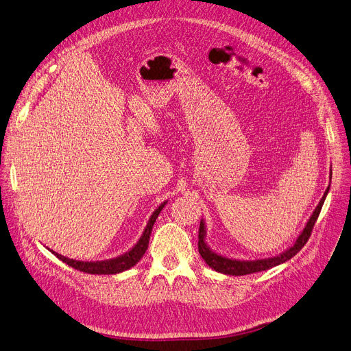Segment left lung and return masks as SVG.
I'll return each instance as SVG.
<instances>
[{
	"mask_svg": "<svg viewBox=\"0 0 351 351\" xmlns=\"http://www.w3.org/2000/svg\"><path fill=\"white\" fill-rule=\"evenodd\" d=\"M330 180H331V171H330ZM330 185L326 189L324 195L322 199H319L318 205L315 206L313 215L310 217V219L307 221L304 230L301 231V234L298 235V238L295 239V242L293 243L291 247L287 248L284 252H281L280 255L276 256H269V258H261V260H235V258H228L223 256L215 251H212L209 248V245L206 243V226H205V221L201 219V225H199V242H197V250H199L201 256L205 260V263L212 268L221 274H225V276H247V274H254V272H260V271H265L269 269L272 267H277L280 264H284L285 261L291 260V258L298 254V251H301V248L306 245V242L308 241L311 231L314 228V223L319 215V210L323 208V204L326 201V196L328 193Z\"/></svg>",
	"mask_w": 351,
	"mask_h": 351,
	"instance_id": "1",
	"label": "left lung"
}]
</instances>
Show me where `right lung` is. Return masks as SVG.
<instances>
[{"instance_id": "add662e5", "label": "right lung", "mask_w": 351, "mask_h": 351, "mask_svg": "<svg viewBox=\"0 0 351 351\" xmlns=\"http://www.w3.org/2000/svg\"><path fill=\"white\" fill-rule=\"evenodd\" d=\"M166 204H167V201L160 204L155 209V212L152 213L142 237L139 238L138 242L134 243V247L132 250H129L128 252H125V254H121L116 258H112V260H106V261H77V260H71V258H67L62 254H57L51 250L50 251L58 258V260H62L64 264L73 267L74 269H79V271H83V272H87V274H97V276H110V274L123 272V271L132 268L133 265H136L141 261V258L143 256V254L146 252L147 245H149L152 228H154V225L156 222V218L159 217L160 210L165 208Z\"/></svg>"}]
</instances>
